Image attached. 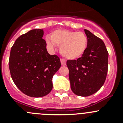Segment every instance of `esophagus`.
Segmentation results:
<instances>
[{"label":"esophagus","instance_id":"esophagus-1","mask_svg":"<svg viewBox=\"0 0 123 123\" xmlns=\"http://www.w3.org/2000/svg\"><path fill=\"white\" fill-rule=\"evenodd\" d=\"M60 61H61V64H62V66H65V65H66V61H65V60L62 58V59L60 60Z\"/></svg>","mask_w":123,"mask_h":123}]
</instances>
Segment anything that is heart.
<instances>
[{"label":"heart","mask_w":123,"mask_h":123,"mask_svg":"<svg viewBox=\"0 0 123 123\" xmlns=\"http://www.w3.org/2000/svg\"><path fill=\"white\" fill-rule=\"evenodd\" d=\"M46 42L50 48H53L55 44L60 46V52L64 57L74 60L82 56L85 52L88 40L87 36L82 32L59 29L52 32L50 37H47Z\"/></svg>","instance_id":"obj_1"}]
</instances>
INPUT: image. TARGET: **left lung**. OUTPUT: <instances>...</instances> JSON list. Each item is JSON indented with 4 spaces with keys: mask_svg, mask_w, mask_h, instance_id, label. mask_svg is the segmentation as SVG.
I'll use <instances>...</instances> for the list:
<instances>
[{
    "mask_svg": "<svg viewBox=\"0 0 123 123\" xmlns=\"http://www.w3.org/2000/svg\"><path fill=\"white\" fill-rule=\"evenodd\" d=\"M88 40L85 52L77 60H68L71 89L76 95L87 97L104 85L108 72V52L104 41L84 29Z\"/></svg>",
    "mask_w": 123,
    "mask_h": 123,
    "instance_id": "1",
    "label": "left lung"
}]
</instances>
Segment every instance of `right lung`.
<instances>
[{
    "label": "right lung",
    "mask_w": 123,
    "mask_h": 123,
    "mask_svg": "<svg viewBox=\"0 0 123 123\" xmlns=\"http://www.w3.org/2000/svg\"><path fill=\"white\" fill-rule=\"evenodd\" d=\"M43 35L39 29L20 36L12 47L8 61L15 85L32 97L45 96L52 91L53 76L61 67L59 57L47 50Z\"/></svg>",
    "instance_id": "obj_1"
}]
</instances>
